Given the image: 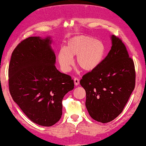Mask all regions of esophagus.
I'll return each instance as SVG.
<instances>
[{"label":"esophagus","mask_w":146,"mask_h":146,"mask_svg":"<svg viewBox=\"0 0 146 146\" xmlns=\"http://www.w3.org/2000/svg\"><path fill=\"white\" fill-rule=\"evenodd\" d=\"M74 84H75L76 86L78 85L79 83H80L79 79L77 78H75L74 79Z\"/></svg>","instance_id":"obj_1"}]
</instances>
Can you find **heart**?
I'll return each instance as SVG.
<instances>
[{"mask_svg": "<svg viewBox=\"0 0 146 146\" xmlns=\"http://www.w3.org/2000/svg\"><path fill=\"white\" fill-rule=\"evenodd\" d=\"M106 46L100 40L90 36H76L67 41L64 48L57 54V60L64 72L70 70L73 57L83 70L92 71L100 65L104 58Z\"/></svg>", "mask_w": 146, "mask_h": 146, "instance_id": "b5f03b06", "label": "heart"}]
</instances>
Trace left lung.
Returning a JSON list of instances; mask_svg holds the SVG:
<instances>
[{
  "instance_id": "8db88e82",
  "label": "left lung",
  "mask_w": 146,
  "mask_h": 146,
  "mask_svg": "<svg viewBox=\"0 0 146 146\" xmlns=\"http://www.w3.org/2000/svg\"><path fill=\"white\" fill-rule=\"evenodd\" d=\"M110 38L111 47L107 56L80 82L86 94L90 115L101 123L110 122L120 114L135 82L134 64L125 45L114 35Z\"/></svg>"
}]
</instances>
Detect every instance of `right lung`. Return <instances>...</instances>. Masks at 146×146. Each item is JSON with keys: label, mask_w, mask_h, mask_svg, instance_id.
Here are the masks:
<instances>
[{"label": "right lung", "mask_w": 146, "mask_h": 146, "mask_svg": "<svg viewBox=\"0 0 146 146\" xmlns=\"http://www.w3.org/2000/svg\"><path fill=\"white\" fill-rule=\"evenodd\" d=\"M51 44L49 36L24 40L12 53L9 67L13 100L32 121L46 127L60 120L63 98L74 87L71 77L56 68Z\"/></svg>", "instance_id": "obj_1"}]
</instances>
